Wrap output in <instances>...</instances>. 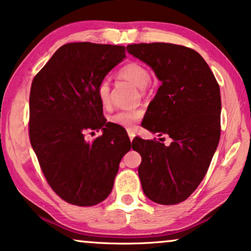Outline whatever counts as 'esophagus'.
<instances>
[{
	"mask_svg": "<svg viewBox=\"0 0 251 251\" xmlns=\"http://www.w3.org/2000/svg\"><path fill=\"white\" fill-rule=\"evenodd\" d=\"M126 131H128V136H129V138H130V141H132L133 138H135V136H136V133H135V131H133L132 129H126Z\"/></svg>",
	"mask_w": 251,
	"mask_h": 251,
	"instance_id": "esophagus-1",
	"label": "esophagus"
}]
</instances>
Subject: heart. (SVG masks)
<instances>
[{"instance_id": "b5f03b06", "label": "heart", "mask_w": 251, "mask_h": 251, "mask_svg": "<svg viewBox=\"0 0 251 251\" xmlns=\"http://www.w3.org/2000/svg\"><path fill=\"white\" fill-rule=\"evenodd\" d=\"M120 76L129 80L139 90H144L150 82V74L144 67L138 63H129L120 70ZM98 98L103 107L109 105V83L108 80H102L98 86ZM143 116L142 109H123L118 110L108 118L112 125L131 129L135 126Z\"/></svg>"}]
</instances>
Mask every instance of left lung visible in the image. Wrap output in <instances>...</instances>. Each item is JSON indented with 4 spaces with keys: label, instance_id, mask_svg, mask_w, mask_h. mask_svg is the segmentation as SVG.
Listing matches in <instances>:
<instances>
[{
    "label": "left lung",
    "instance_id": "left-lung-1",
    "mask_svg": "<svg viewBox=\"0 0 251 251\" xmlns=\"http://www.w3.org/2000/svg\"><path fill=\"white\" fill-rule=\"evenodd\" d=\"M126 50L161 82L144 116V128L171 137L168 145L135 138L142 157V188L154 203L187 200L203 180L220 138V89L197 51L165 42L128 45ZM162 141V138H159Z\"/></svg>",
    "mask_w": 251,
    "mask_h": 251
}]
</instances>
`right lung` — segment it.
Segmentation results:
<instances>
[{"label": "right lung", "instance_id": "1", "mask_svg": "<svg viewBox=\"0 0 251 251\" xmlns=\"http://www.w3.org/2000/svg\"><path fill=\"white\" fill-rule=\"evenodd\" d=\"M123 58V46L67 44L32 82L31 145L51 189L70 204L105 201L132 146L126 132L106 122L98 98L99 84ZM99 128L103 136L87 142L85 133Z\"/></svg>", "mask_w": 251, "mask_h": 251}]
</instances>
